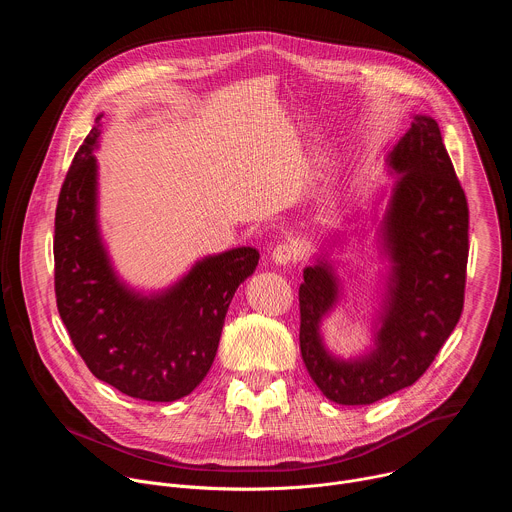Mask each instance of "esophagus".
Returning <instances> with one entry per match:
<instances>
[{
  "instance_id": "1",
  "label": "esophagus",
  "mask_w": 512,
  "mask_h": 512,
  "mask_svg": "<svg viewBox=\"0 0 512 512\" xmlns=\"http://www.w3.org/2000/svg\"><path fill=\"white\" fill-rule=\"evenodd\" d=\"M271 259H273V263H277V265H287V263L298 259V247L283 241V243H279V245L273 249Z\"/></svg>"
}]
</instances>
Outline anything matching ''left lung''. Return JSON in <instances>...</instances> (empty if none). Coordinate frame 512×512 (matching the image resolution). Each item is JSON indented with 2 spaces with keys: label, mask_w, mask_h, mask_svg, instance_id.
I'll list each match as a JSON object with an SVG mask.
<instances>
[{
  "label": "left lung",
  "mask_w": 512,
  "mask_h": 512,
  "mask_svg": "<svg viewBox=\"0 0 512 512\" xmlns=\"http://www.w3.org/2000/svg\"><path fill=\"white\" fill-rule=\"evenodd\" d=\"M387 162L399 176L381 229L391 269L375 346L354 358L326 350L320 324L340 291L328 261L306 267L300 285L302 358L318 389L340 405H371L413 385L464 308L468 202L437 121L415 115Z\"/></svg>",
  "instance_id": "8db88e82"
}]
</instances>
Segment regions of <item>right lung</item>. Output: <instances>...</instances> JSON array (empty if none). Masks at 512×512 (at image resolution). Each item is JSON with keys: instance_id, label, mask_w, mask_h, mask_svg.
<instances>
[{"instance_id": "1", "label": "right lung", "mask_w": 512, "mask_h": 512, "mask_svg": "<svg viewBox=\"0 0 512 512\" xmlns=\"http://www.w3.org/2000/svg\"><path fill=\"white\" fill-rule=\"evenodd\" d=\"M101 117L72 160L54 218L58 314L89 371L141 401H176L212 367L237 287L259 251L237 247L200 259L178 283L152 296L129 289L113 271L97 225Z\"/></svg>"}]
</instances>
